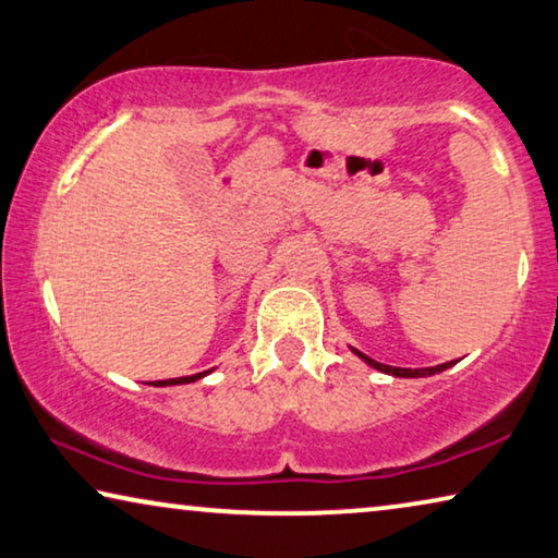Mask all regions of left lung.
I'll return each mask as SVG.
<instances>
[{"mask_svg": "<svg viewBox=\"0 0 558 558\" xmlns=\"http://www.w3.org/2000/svg\"><path fill=\"white\" fill-rule=\"evenodd\" d=\"M354 351V354L362 359V362H366L368 366H374V368H379V372H384V374H391V376H404V379H418V376H434V374H439V372H444V368H449L453 362H447V364H439V366H426V368H399V366H387V364H379V362H374V359H368L366 354H362V351H356V349H351Z\"/></svg>", "mask_w": 558, "mask_h": 558, "instance_id": "1", "label": "left lung"}]
</instances>
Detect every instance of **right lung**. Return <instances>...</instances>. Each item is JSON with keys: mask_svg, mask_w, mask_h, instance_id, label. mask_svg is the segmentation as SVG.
<instances>
[{"mask_svg": "<svg viewBox=\"0 0 558 558\" xmlns=\"http://www.w3.org/2000/svg\"><path fill=\"white\" fill-rule=\"evenodd\" d=\"M211 372V368H209ZM209 372H202V374H192V376H179V379H167V381H157L151 384V387H174V384H192L196 379H202V376H207Z\"/></svg>", "mask_w": 558, "mask_h": 558, "instance_id": "1", "label": "right lung"}]
</instances>
